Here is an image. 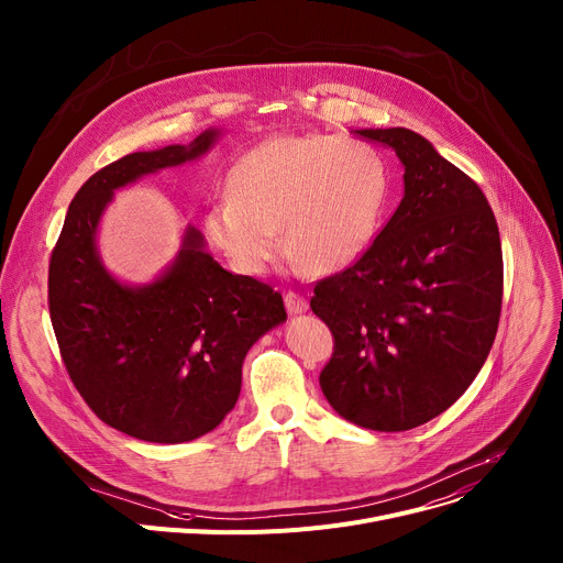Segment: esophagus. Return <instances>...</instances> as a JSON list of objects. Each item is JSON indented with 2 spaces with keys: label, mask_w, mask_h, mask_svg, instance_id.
Returning <instances> with one entry per match:
<instances>
[{
  "label": "esophagus",
  "mask_w": 563,
  "mask_h": 563,
  "mask_svg": "<svg viewBox=\"0 0 563 563\" xmlns=\"http://www.w3.org/2000/svg\"><path fill=\"white\" fill-rule=\"evenodd\" d=\"M285 308H287L289 314H301V312H306L310 306H308V298H306L303 294L287 291V294H285Z\"/></svg>",
  "instance_id": "esophagus-1"
}]
</instances>
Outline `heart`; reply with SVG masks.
Masks as SVG:
<instances>
[{"instance_id": "1", "label": "heart", "mask_w": 563, "mask_h": 563, "mask_svg": "<svg viewBox=\"0 0 563 563\" xmlns=\"http://www.w3.org/2000/svg\"><path fill=\"white\" fill-rule=\"evenodd\" d=\"M389 172L364 140L278 135L246 152L229 174V197L206 212V233L231 265L260 276L278 257L312 274H334L376 240Z\"/></svg>"}]
</instances>
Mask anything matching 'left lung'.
<instances>
[{
	"label": "left lung",
	"mask_w": 563,
	"mask_h": 563,
	"mask_svg": "<svg viewBox=\"0 0 563 563\" xmlns=\"http://www.w3.org/2000/svg\"><path fill=\"white\" fill-rule=\"evenodd\" d=\"M353 135L396 152L405 195L353 267L310 308L334 336L319 385L342 419L378 432L428 423L475 380L496 340L503 249L475 180L409 129Z\"/></svg>",
	"instance_id": "obj_1"
}]
</instances>
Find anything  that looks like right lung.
Wrapping results in <instances>:
<instances>
[{"instance_id":"right-lung-1","label":"right lung","mask_w":563,"mask_h":563,"mask_svg":"<svg viewBox=\"0 0 563 563\" xmlns=\"http://www.w3.org/2000/svg\"><path fill=\"white\" fill-rule=\"evenodd\" d=\"M219 135L208 129L92 174L52 253L49 314L69 378L103 423L142 441L183 443L214 430L240 398L249 349L287 321L283 296L223 269L192 223L152 283L129 285L103 267L97 233L115 190L201 158Z\"/></svg>"}]
</instances>
